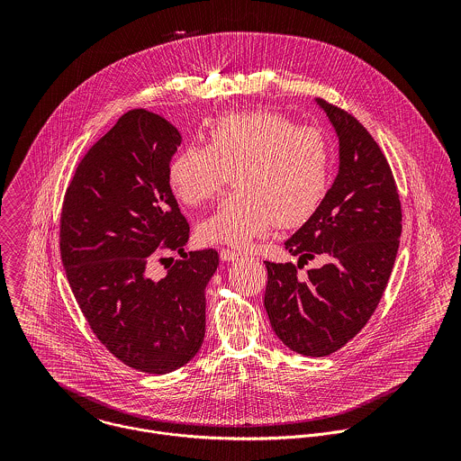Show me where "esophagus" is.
Listing matches in <instances>:
<instances>
[{
	"label": "esophagus",
	"instance_id": "obj_1",
	"mask_svg": "<svg viewBox=\"0 0 461 461\" xmlns=\"http://www.w3.org/2000/svg\"><path fill=\"white\" fill-rule=\"evenodd\" d=\"M243 254L240 252V250H230V249H221L220 250V258H221V261H236V259H240Z\"/></svg>",
	"mask_w": 461,
	"mask_h": 461
}]
</instances>
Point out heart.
I'll return each mask as SVG.
<instances>
[{
	"label": "heart",
	"instance_id": "obj_1",
	"mask_svg": "<svg viewBox=\"0 0 461 461\" xmlns=\"http://www.w3.org/2000/svg\"><path fill=\"white\" fill-rule=\"evenodd\" d=\"M327 138L278 112H247L218 119L207 145H188L168 168L172 192L186 205L209 202L229 185L236 194L198 225L203 241L247 245L273 225L305 223L329 194Z\"/></svg>",
	"mask_w": 461,
	"mask_h": 461
}]
</instances>
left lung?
<instances>
[{"mask_svg":"<svg viewBox=\"0 0 461 461\" xmlns=\"http://www.w3.org/2000/svg\"><path fill=\"white\" fill-rule=\"evenodd\" d=\"M339 136V174L320 209L284 245L293 263H269L264 307L293 351L327 357L366 327L393 273L401 200L380 145L346 110L318 99ZM318 255L321 268L297 275Z\"/></svg>","mask_w":461,"mask_h":461,"instance_id":"1","label":"left lung"}]
</instances>
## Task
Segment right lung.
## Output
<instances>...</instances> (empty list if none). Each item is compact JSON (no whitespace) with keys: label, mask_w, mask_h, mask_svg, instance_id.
<instances>
[{"label":"right lung","mask_w":461,"mask_h":461,"mask_svg":"<svg viewBox=\"0 0 461 461\" xmlns=\"http://www.w3.org/2000/svg\"><path fill=\"white\" fill-rule=\"evenodd\" d=\"M181 132L143 108L95 141L67 186L60 254L74 298L95 337L136 371L163 375L197 355L205 285L218 252H185L190 225L168 181ZM177 251L163 279L149 267ZM171 261V260H170Z\"/></svg>","instance_id":"add662e5"}]
</instances>
